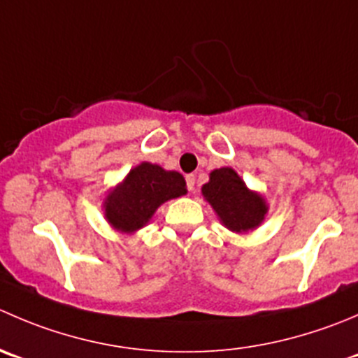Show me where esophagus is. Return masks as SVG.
Returning a JSON list of instances; mask_svg holds the SVG:
<instances>
[{
	"label": "esophagus",
	"mask_w": 358,
	"mask_h": 358,
	"mask_svg": "<svg viewBox=\"0 0 358 358\" xmlns=\"http://www.w3.org/2000/svg\"><path fill=\"white\" fill-rule=\"evenodd\" d=\"M185 182H187V189H189L190 192H194V190H196V176L187 175Z\"/></svg>",
	"instance_id": "esophagus-1"
}]
</instances>
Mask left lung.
<instances>
[{
    "instance_id": "1",
    "label": "left lung",
    "mask_w": 358,
    "mask_h": 358,
    "mask_svg": "<svg viewBox=\"0 0 358 358\" xmlns=\"http://www.w3.org/2000/svg\"><path fill=\"white\" fill-rule=\"evenodd\" d=\"M203 196L217 211L225 227L234 232L255 229L267 211L262 197L250 192L238 173L231 168L211 171L210 182L203 185Z\"/></svg>"
}]
</instances>
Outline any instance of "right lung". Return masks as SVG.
<instances>
[{
    "mask_svg": "<svg viewBox=\"0 0 358 358\" xmlns=\"http://www.w3.org/2000/svg\"><path fill=\"white\" fill-rule=\"evenodd\" d=\"M187 194L180 173L141 162L127 178L106 197L105 215L110 224L124 232L143 227L162 203Z\"/></svg>",
    "mask_w": 358,
    "mask_h": 358,
    "instance_id": "add662e5",
    "label": "right lung"
}]
</instances>
